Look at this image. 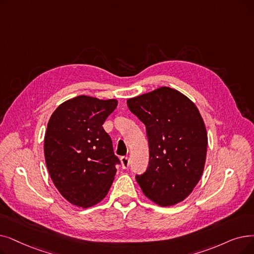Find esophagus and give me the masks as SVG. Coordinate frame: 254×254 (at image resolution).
I'll return each instance as SVG.
<instances>
[{"label": "esophagus", "mask_w": 254, "mask_h": 254, "mask_svg": "<svg viewBox=\"0 0 254 254\" xmlns=\"http://www.w3.org/2000/svg\"><path fill=\"white\" fill-rule=\"evenodd\" d=\"M120 161H121V166H123L124 169L128 168V166H129V159L127 157H123V158L120 159Z\"/></svg>", "instance_id": "esophagus-1"}]
</instances>
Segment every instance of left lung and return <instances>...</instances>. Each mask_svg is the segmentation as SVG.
Returning a JSON list of instances; mask_svg holds the SVG:
<instances>
[{
	"label": "left lung",
	"instance_id": "1",
	"mask_svg": "<svg viewBox=\"0 0 254 254\" xmlns=\"http://www.w3.org/2000/svg\"><path fill=\"white\" fill-rule=\"evenodd\" d=\"M146 127L149 162L136 181L144 195L161 206L183 201L199 182L207 136L202 117L188 97L161 87L127 102Z\"/></svg>",
	"mask_w": 254,
	"mask_h": 254
}]
</instances>
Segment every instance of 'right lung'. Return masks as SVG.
I'll return each mask as SVG.
<instances>
[{
    "instance_id": "1",
    "label": "right lung",
    "mask_w": 254,
    "mask_h": 254,
    "mask_svg": "<svg viewBox=\"0 0 254 254\" xmlns=\"http://www.w3.org/2000/svg\"><path fill=\"white\" fill-rule=\"evenodd\" d=\"M116 107V100L80 95L61 104L49 120L47 167L58 191L74 205L92 206L111 188L120 161L103 125Z\"/></svg>"
}]
</instances>
